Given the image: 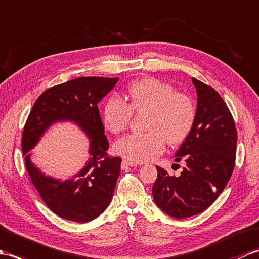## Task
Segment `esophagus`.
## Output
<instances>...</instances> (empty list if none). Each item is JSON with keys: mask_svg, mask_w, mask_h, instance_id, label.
I'll use <instances>...</instances> for the list:
<instances>
[{"mask_svg": "<svg viewBox=\"0 0 259 259\" xmlns=\"http://www.w3.org/2000/svg\"><path fill=\"white\" fill-rule=\"evenodd\" d=\"M137 166H139V164L137 163V162H134V161L126 160V159H123V160H122V163H121V167H122L123 169L128 168V167H137Z\"/></svg>", "mask_w": 259, "mask_h": 259, "instance_id": "obj_1", "label": "esophagus"}]
</instances>
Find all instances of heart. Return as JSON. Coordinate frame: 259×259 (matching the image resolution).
<instances>
[{
  "instance_id": "obj_1",
  "label": "heart",
  "mask_w": 259,
  "mask_h": 259,
  "mask_svg": "<svg viewBox=\"0 0 259 259\" xmlns=\"http://www.w3.org/2000/svg\"><path fill=\"white\" fill-rule=\"evenodd\" d=\"M128 103L110 97L104 103L102 119L111 134L126 129L134 112H148L146 134H130L114 142L115 153L137 162H146L161 155L166 141L178 146L188 138L196 121L191 99L156 78H144L128 87Z\"/></svg>"
}]
</instances>
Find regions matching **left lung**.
<instances>
[{
  "instance_id": "1",
  "label": "left lung",
  "mask_w": 259,
  "mask_h": 259,
  "mask_svg": "<svg viewBox=\"0 0 259 259\" xmlns=\"http://www.w3.org/2000/svg\"><path fill=\"white\" fill-rule=\"evenodd\" d=\"M192 83L198 96L196 121L175 159L186 166L179 177L157 166L152 187L157 206L178 219L203 211L222 194L234 171L237 146L235 121L221 95L195 78Z\"/></svg>"
}]
</instances>
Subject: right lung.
Masks as SVG:
<instances>
[{
    "label": "right lung",
    "mask_w": 259,
    "mask_h": 259,
    "mask_svg": "<svg viewBox=\"0 0 259 259\" xmlns=\"http://www.w3.org/2000/svg\"><path fill=\"white\" fill-rule=\"evenodd\" d=\"M118 78L83 76L49 88L37 98L22 135V151L32 184L50 210L59 217L88 223L106 210L120 175L121 158L109 156V142L98 103L113 89ZM71 120L91 139L90 161L72 180L46 176L29 160L28 151L53 123Z\"/></svg>",
    "instance_id": "right-lung-1"
}]
</instances>
